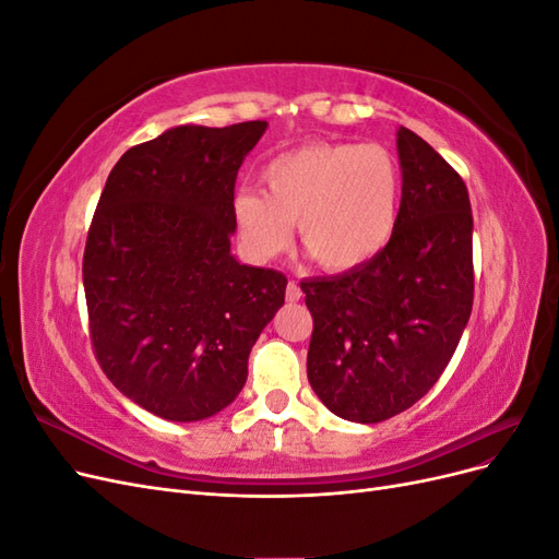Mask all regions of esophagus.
Here are the masks:
<instances>
[{"mask_svg":"<svg viewBox=\"0 0 559 559\" xmlns=\"http://www.w3.org/2000/svg\"><path fill=\"white\" fill-rule=\"evenodd\" d=\"M300 296H302V292H300V286H298L294 280H292L289 284H286V300H289V302H298Z\"/></svg>","mask_w":559,"mask_h":559,"instance_id":"obj_1","label":"esophagus"}]
</instances>
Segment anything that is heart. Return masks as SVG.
<instances>
[{
  "mask_svg": "<svg viewBox=\"0 0 559 559\" xmlns=\"http://www.w3.org/2000/svg\"><path fill=\"white\" fill-rule=\"evenodd\" d=\"M263 193L240 191L233 212L245 251L273 259L292 240V224L310 259L331 273L361 267L392 242L403 181L380 144L312 142L261 170Z\"/></svg>",
  "mask_w": 559,
  "mask_h": 559,
  "instance_id": "heart-1",
  "label": "heart"
}]
</instances>
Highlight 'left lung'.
I'll return each instance as SVG.
<instances>
[{
  "mask_svg": "<svg viewBox=\"0 0 559 559\" xmlns=\"http://www.w3.org/2000/svg\"><path fill=\"white\" fill-rule=\"evenodd\" d=\"M401 216L392 242L343 275L300 282L314 329L308 380L361 425L408 411L443 376L473 308V216L464 179L399 130Z\"/></svg>",
  "mask_w": 559,
  "mask_h": 559,
  "instance_id": "1",
  "label": "left lung"
}]
</instances>
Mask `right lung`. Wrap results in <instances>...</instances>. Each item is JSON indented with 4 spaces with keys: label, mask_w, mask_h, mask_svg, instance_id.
Returning a JSON list of instances; mask_svg holds the SVG:
<instances>
[{
    "label": "right lung",
    "mask_w": 559,
    "mask_h": 559,
    "mask_svg": "<svg viewBox=\"0 0 559 559\" xmlns=\"http://www.w3.org/2000/svg\"><path fill=\"white\" fill-rule=\"evenodd\" d=\"M265 121L179 126L128 148L83 251L91 343L111 384L170 421L224 411L247 382L286 277L230 253L235 179Z\"/></svg>",
    "instance_id": "1"
}]
</instances>
